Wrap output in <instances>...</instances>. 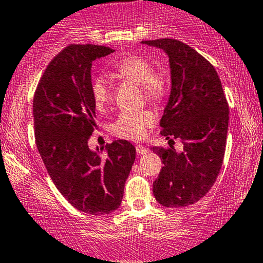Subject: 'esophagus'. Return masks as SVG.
I'll return each instance as SVG.
<instances>
[{"label":"esophagus","mask_w":263,"mask_h":263,"mask_svg":"<svg viewBox=\"0 0 263 263\" xmlns=\"http://www.w3.org/2000/svg\"><path fill=\"white\" fill-rule=\"evenodd\" d=\"M135 149H137L138 155H144V154H147V153H149V149H146V147L143 145H137L135 146Z\"/></svg>","instance_id":"34e87169"}]
</instances>
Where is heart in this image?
<instances>
[{
  "label": "heart",
  "instance_id": "obj_1",
  "mask_svg": "<svg viewBox=\"0 0 263 263\" xmlns=\"http://www.w3.org/2000/svg\"><path fill=\"white\" fill-rule=\"evenodd\" d=\"M111 73L119 79L140 84L144 96L152 102H161L170 90L169 77L140 55H126L111 67ZM113 84L107 76H97L92 81V97L97 108H104L110 102ZM155 124V116L149 110H125L119 114L111 129L119 137L126 139H141L147 128Z\"/></svg>",
  "mask_w": 263,
  "mask_h": 263
}]
</instances>
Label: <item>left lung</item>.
Returning <instances> with one entry per match:
<instances>
[{"label":"left lung","instance_id":"obj_1","mask_svg":"<svg viewBox=\"0 0 263 263\" xmlns=\"http://www.w3.org/2000/svg\"><path fill=\"white\" fill-rule=\"evenodd\" d=\"M141 43L169 57L171 90L160 134L184 144L180 153L174 146L152 147L164 164L153 194L165 208L193 205L209 193L222 166L229 129L222 84L214 66L187 44L173 38Z\"/></svg>","mask_w":263,"mask_h":263}]
</instances>
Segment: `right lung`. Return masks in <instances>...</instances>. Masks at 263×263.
I'll list each match as a JSON object with an SVG mask.
<instances>
[{
  "label": "right lung",
  "mask_w": 263,
  "mask_h": 263,
  "mask_svg": "<svg viewBox=\"0 0 263 263\" xmlns=\"http://www.w3.org/2000/svg\"><path fill=\"white\" fill-rule=\"evenodd\" d=\"M109 47L70 44L44 70L33 98L36 144L52 181L77 210L105 215L122 203L124 185L135 160V146L116 140L90 150L97 128L92 97V62Z\"/></svg>",
  "instance_id": "1"
}]
</instances>
